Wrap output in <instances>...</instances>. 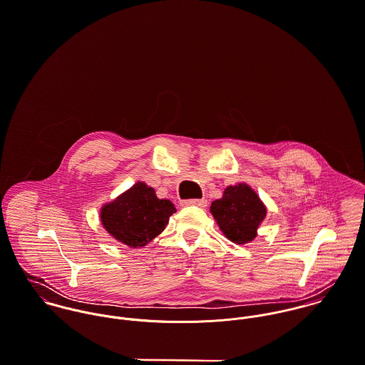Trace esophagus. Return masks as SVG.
<instances>
[{
  "label": "esophagus",
  "instance_id": "esophagus-1",
  "mask_svg": "<svg viewBox=\"0 0 365 365\" xmlns=\"http://www.w3.org/2000/svg\"><path fill=\"white\" fill-rule=\"evenodd\" d=\"M182 205L185 207H200V208H204L207 207V201L205 200H187L182 202Z\"/></svg>",
  "mask_w": 365,
  "mask_h": 365
}]
</instances>
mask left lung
Here are the masks:
<instances>
[{"instance_id":"8db88e82","label":"left lung","mask_w":365,"mask_h":365,"mask_svg":"<svg viewBox=\"0 0 365 365\" xmlns=\"http://www.w3.org/2000/svg\"><path fill=\"white\" fill-rule=\"evenodd\" d=\"M210 213L230 242L245 245L257 236L267 209L247 184H237L229 185L223 197L212 202Z\"/></svg>"}]
</instances>
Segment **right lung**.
<instances>
[{
  "mask_svg": "<svg viewBox=\"0 0 365 365\" xmlns=\"http://www.w3.org/2000/svg\"><path fill=\"white\" fill-rule=\"evenodd\" d=\"M177 212L168 200H158L152 187L139 181L101 208L105 230L129 247H143L167 226Z\"/></svg>",
  "mask_w": 365,
  "mask_h": 365,
  "instance_id": "obj_1",
  "label": "right lung"
}]
</instances>
